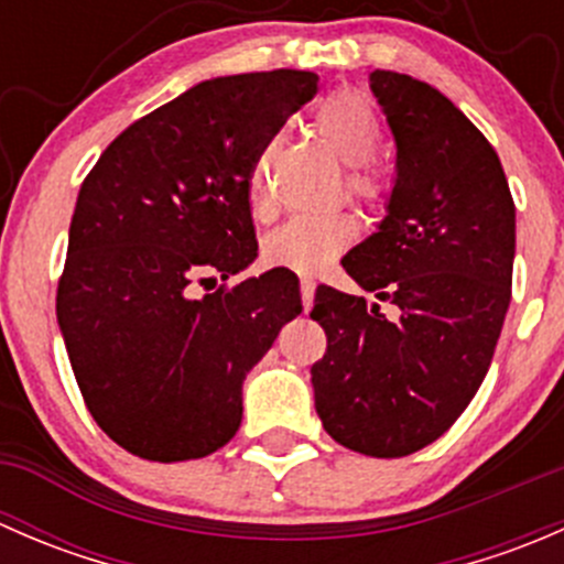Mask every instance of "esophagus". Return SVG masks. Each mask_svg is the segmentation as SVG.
Instances as JSON below:
<instances>
[{
	"mask_svg": "<svg viewBox=\"0 0 564 564\" xmlns=\"http://www.w3.org/2000/svg\"><path fill=\"white\" fill-rule=\"evenodd\" d=\"M314 292H316V283L311 281V278H303V281H300V294H303L305 311H308L311 303H314Z\"/></svg>",
	"mask_w": 564,
	"mask_h": 564,
	"instance_id": "34e87169",
	"label": "esophagus"
}]
</instances>
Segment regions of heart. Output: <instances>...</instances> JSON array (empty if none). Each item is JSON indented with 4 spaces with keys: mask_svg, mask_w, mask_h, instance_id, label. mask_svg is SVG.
Returning a JSON list of instances; mask_svg holds the SVG:
<instances>
[{
    "mask_svg": "<svg viewBox=\"0 0 564 564\" xmlns=\"http://www.w3.org/2000/svg\"><path fill=\"white\" fill-rule=\"evenodd\" d=\"M316 130L324 144L333 150L344 166H355L346 180V191L355 198H373L379 193V176L368 161H373L382 144V124L377 111L362 95L338 93L329 95L316 108ZM272 144H264L261 155L250 169V198L261 202L264 187V161ZM360 235V226L349 213L300 215L270 231L264 240V259L275 267H289L294 272H318L344 253Z\"/></svg>",
    "mask_w": 564,
    "mask_h": 564,
    "instance_id": "b5f03b06",
    "label": "heart"
}]
</instances>
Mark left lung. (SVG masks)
Listing matches in <instances>:
<instances>
[{
    "label": "left lung",
    "mask_w": 564,
    "mask_h": 564,
    "mask_svg": "<svg viewBox=\"0 0 564 564\" xmlns=\"http://www.w3.org/2000/svg\"><path fill=\"white\" fill-rule=\"evenodd\" d=\"M395 139L388 215L344 256L366 292L318 286L327 351L311 368L316 412L338 445L401 458L440 440L486 379L510 305L516 204L486 135L440 89L371 73Z\"/></svg>",
    "instance_id": "obj_1"
}]
</instances>
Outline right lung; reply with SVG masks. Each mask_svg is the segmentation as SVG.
<instances>
[{
	"label": "right lung",
	"mask_w": 564,
	"mask_h": 564,
	"mask_svg": "<svg viewBox=\"0 0 564 564\" xmlns=\"http://www.w3.org/2000/svg\"><path fill=\"white\" fill-rule=\"evenodd\" d=\"M316 87L308 70L196 84L122 130L78 191L56 318L89 414L133 456L224 447L248 371L303 311L283 267L191 289L256 259L250 169Z\"/></svg>",
	"instance_id": "1"
}]
</instances>
